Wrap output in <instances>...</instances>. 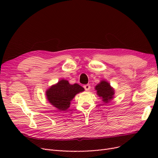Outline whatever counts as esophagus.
Masks as SVG:
<instances>
[{
  "label": "esophagus",
  "mask_w": 158,
  "mask_h": 158,
  "mask_svg": "<svg viewBox=\"0 0 158 158\" xmlns=\"http://www.w3.org/2000/svg\"><path fill=\"white\" fill-rule=\"evenodd\" d=\"M84 88L85 89V91H88V90L90 89L91 86H90L89 84H86V85H84Z\"/></svg>",
  "instance_id": "1"
}]
</instances>
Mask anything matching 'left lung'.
Masks as SVG:
<instances>
[{
  "mask_svg": "<svg viewBox=\"0 0 158 158\" xmlns=\"http://www.w3.org/2000/svg\"><path fill=\"white\" fill-rule=\"evenodd\" d=\"M97 90V94L99 97L102 98L103 101L105 103H107L110 99L113 98L114 90L111 85L106 81H102L99 84L95 86Z\"/></svg>",
  "mask_w": 158,
  "mask_h": 158,
  "instance_id": "8db88e82",
  "label": "left lung"
}]
</instances>
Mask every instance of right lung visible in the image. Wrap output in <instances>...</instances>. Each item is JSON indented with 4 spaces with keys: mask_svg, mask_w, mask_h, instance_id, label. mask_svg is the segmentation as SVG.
<instances>
[{
    "mask_svg": "<svg viewBox=\"0 0 158 158\" xmlns=\"http://www.w3.org/2000/svg\"><path fill=\"white\" fill-rule=\"evenodd\" d=\"M84 90L78 84L71 85L67 80H62L47 90L46 95L52 106L60 111H65L70 107V101L76 94Z\"/></svg>",
    "mask_w": 158,
    "mask_h": 158,
    "instance_id": "add662e5",
    "label": "right lung"
}]
</instances>
